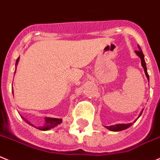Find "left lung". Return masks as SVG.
I'll use <instances>...</instances> for the list:
<instances>
[{
  "label": "left lung",
  "instance_id": "1",
  "mask_svg": "<svg viewBox=\"0 0 160 160\" xmlns=\"http://www.w3.org/2000/svg\"><path fill=\"white\" fill-rule=\"evenodd\" d=\"M138 48H139V50H137V51H135V52H136L137 55H138L140 58H141V65H142V67L144 68V72H145L146 76H147L148 80L149 81V76H148V72H147V68H146V63H145V61H144V54H143L142 50H141V47H140L139 45H138ZM142 112H141V114H140L139 117L141 116V114H142ZM132 125H133V123H129V124H116V125H113V126H111V127H106V128L108 129V130H112V131H121V130H126V129L129 128L130 127H131Z\"/></svg>",
  "mask_w": 160,
  "mask_h": 160
}]
</instances>
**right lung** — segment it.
<instances>
[{"instance_id":"obj_1","label":"right lung","mask_w":160,"mask_h":160,"mask_svg":"<svg viewBox=\"0 0 160 160\" xmlns=\"http://www.w3.org/2000/svg\"><path fill=\"white\" fill-rule=\"evenodd\" d=\"M19 57L17 59V60H16V65H17L18 62H19ZM22 118H23L24 121H26V122H27L28 124H30V126L33 127V124H31L30 122H29L27 121V119H25L23 117H22ZM61 122H62L61 118H45V124L44 125V126H42V127H35V128L38 129V130H50V129H52V128H54L55 127H56L57 125L60 124Z\"/></svg>"}]
</instances>
